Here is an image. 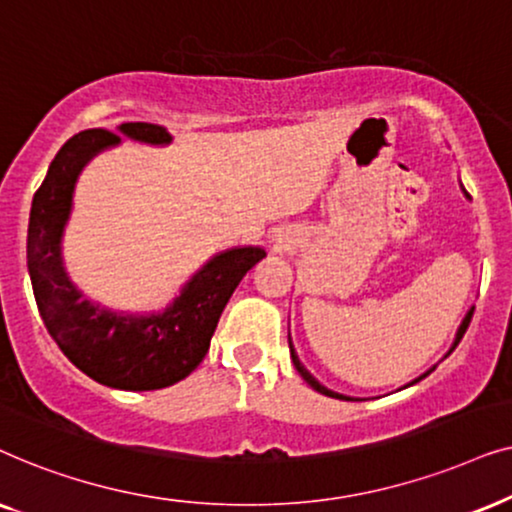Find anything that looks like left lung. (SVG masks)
<instances>
[{
	"label": "left lung",
	"mask_w": 512,
	"mask_h": 512,
	"mask_svg": "<svg viewBox=\"0 0 512 512\" xmlns=\"http://www.w3.org/2000/svg\"><path fill=\"white\" fill-rule=\"evenodd\" d=\"M461 192H463V196H466V199L470 201V194L466 192V189H463V185H461ZM473 311H475V306H470L468 309V313L466 316H463V320H461V325H459V330H456V337H454V344H452V349L447 351V356L449 353H452L454 349H456V344L461 342V337L466 335V330H468V323H470V318H473ZM288 344H290V358H292V363H295V370L302 374V379L306 381V384H309L313 391H318V393H323V395H327V398H339V400H363V398H351V395H344V393H337V391H332V388H327V386H323L320 384V381L313 377V374L306 370V367L302 365V360H299V356H297V351H295V346H292V339H290V332H288ZM445 356V358H447ZM435 370V365L431 367V370H426L424 374H421V377H417V379H412L410 384H405L403 388H407V386H412V384H417V381H421L424 377H428V374H431Z\"/></svg>",
	"instance_id": "8db88e82"
}]
</instances>
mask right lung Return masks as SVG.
I'll list each match as a JSON object with an SVG mask.
<instances>
[{"instance_id":"add662e5","label":"right lung","mask_w":512,"mask_h":512,"mask_svg":"<svg viewBox=\"0 0 512 512\" xmlns=\"http://www.w3.org/2000/svg\"><path fill=\"white\" fill-rule=\"evenodd\" d=\"M119 135L142 145L166 147L170 133L156 124H121L117 133L88 128L65 142L32 199L27 227V271L39 313L60 351L102 386L156 391L192 374L241 278L267 257L260 245L217 252L163 311L124 313L84 297L63 260V234L72 213L74 187L86 163Z\"/></svg>"}]
</instances>
